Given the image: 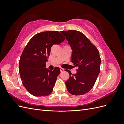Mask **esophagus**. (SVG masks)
<instances>
[{"instance_id":"1","label":"esophagus","mask_w":124,"mask_h":124,"mask_svg":"<svg viewBox=\"0 0 124 124\" xmlns=\"http://www.w3.org/2000/svg\"><path fill=\"white\" fill-rule=\"evenodd\" d=\"M60 70H61V72H63V71H65V69L62 68H60Z\"/></svg>"}]
</instances>
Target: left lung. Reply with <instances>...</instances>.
Instances as JSON below:
<instances>
[{"label": "left lung", "instance_id": "8db88e82", "mask_svg": "<svg viewBox=\"0 0 124 124\" xmlns=\"http://www.w3.org/2000/svg\"><path fill=\"white\" fill-rule=\"evenodd\" d=\"M72 50L71 62L78 67L77 73L70 74L66 82L68 91L73 95L85 94L94 86L100 72L99 51L84 34L75 30L62 31Z\"/></svg>", "mask_w": 124, "mask_h": 124}]
</instances>
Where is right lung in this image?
<instances>
[{"instance_id": "obj_1", "label": "right lung", "mask_w": 124, "mask_h": 124, "mask_svg": "<svg viewBox=\"0 0 124 124\" xmlns=\"http://www.w3.org/2000/svg\"><path fill=\"white\" fill-rule=\"evenodd\" d=\"M65 40L57 31L41 32L33 36L24 48L20 59L19 72L22 83L33 96H46L53 91L61 71L58 67L53 71L48 70L46 63L52 46Z\"/></svg>"}]
</instances>
